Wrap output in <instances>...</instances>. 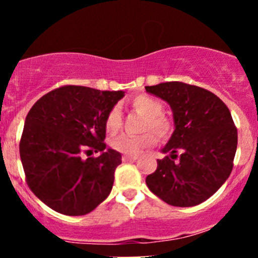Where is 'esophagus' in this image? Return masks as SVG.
Segmentation results:
<instances>
[{"label":"esophagus","instance_id":"1","mask_svg":"<svg viewBox=\"0 0 258 258\" xmlns=\"http://www.w3.org/2000/svg\"><path fill=\"white\" fill-rule=\"evenodd\" d=\"M137 158H139V156H128V155L122 156V161H123V162H131V161H136Z\"/></svg>","mask_w":258,"mask_h":258}]
</instances>
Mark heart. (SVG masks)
I'll list each match as a JSON object with an SVG mask.
<instances>
[{
    "label": "heart",
    "mask_w": 258,
    "mask_h": 258,
    "mask_svg": "<svg viewBox=\"0 0 258 258\" xmlns=\"http://www.w3.org/2000/svg\"><path fill=\"white\" fill-rule=\"evenodd\" d=\"M131 107L137 113L145 117L144 130H151L155 132L161 140H166L172 134V122L163 112V105L157 98L150 95H137L130 101ZM106 131L113 135L119 131L122 126V114L118 106H113L108 111L105 121ZM157 139L152 132H146L140 136H131V135H119L111 140V147L119 153H124L128 156H137L144 152L147 148L156 145Z\"/></svg>",
    "instance_id": "b5f03b06"
}]
</instances>
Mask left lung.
Wrapping results in <instances>:
<instances>
[{
  "label": "left lung",
  "instance_id": "obj_1",
  "mask_svg": "<svg viewBox=\"0 0 258 258\" xmlns=\"http://www.w3.org/2000/svg\"><path fill=\"white\" fill-rule=\"evenodd\" d=\"M173 112L175 131L162 148L157 170L146 177L151 192L166 204L192 207L210 199L230 176L237 128L227 106L210 91L183 82L146 86Z\"/></svg>",
  "mask_w": 258,
  "mask_h": 258
}]
</instances>
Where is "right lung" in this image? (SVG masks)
<instances>
[{
    "instance_id": "right-lung-1",
    "label": "right lung",
    "mask_w": 258,
    "mask_h": 258,
    "mask_svg": "<svg viewBox=\"0 0 258 258\" xmlns=\"http://www.w3.org/2000/svg\"><path fill=\"white\" fill-rule=\"evenodd\" d=\"M123 91L62 86L28 112L20 156L31 191L49 209L67 216L93 211L110 195L121 153L106 150V116ZM100 153L82 158V152Z\"/></svg>"
}]
</instances>
